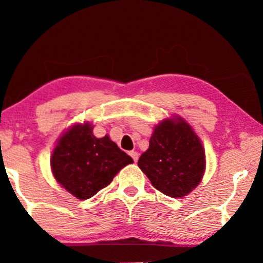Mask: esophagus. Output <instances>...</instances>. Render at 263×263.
Here are the masks:
<instances>
[{"instance_id":"esophagus-1","label":"esophagus","mask_w":263,"mask_h":263,"mask_svg":"<svg viewBox=\"0 0 263 263\" xmlns=\"http://www.w3.org/2000/svg\"><path fill=\"white\" fill-rule=\"evenodd\" d=\"M129 154H130V157L133 158V160H134L135 163H136V161H138V159H139V153L138 152H130Z\"/></svg>"}]
</instances>
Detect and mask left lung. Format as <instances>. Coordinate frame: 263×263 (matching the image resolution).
I'll return each mask as SVG.
<instances>
[{"mask_svg":"<svg viewBox=\"0 0 263 263\" xmlns=\"http://www.w3.org/2000/svg\"><path fill=\"white\" fill-rule=\"evenodd\" d=\"M138 165L154 188L167 196L182 197L202 178L204 152L188 123L165 120L154 129Z\"/></svg>","mask_w":263,"mask_h":263,"instance_id":"8db88e82","label":"left lung"}]
</instances>
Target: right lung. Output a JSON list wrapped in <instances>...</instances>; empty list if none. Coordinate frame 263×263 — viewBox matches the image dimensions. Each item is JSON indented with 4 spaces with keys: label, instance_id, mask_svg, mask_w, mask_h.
Here are the masks:
<instances>
[{
    "label": "right lung",
    "instance_id": "add662e5",
    "mask_svg": "<svg viewBox=\"0 0 263 263\" xmlns=\"http://www.w3.org/2000/svg\"><path fill=\"white\" fill-rule=\"evenodd\" d=\"M57 182L80 200H87L105 188L118 171L133 159L109 136L97 139L88 123L67 132L50 159Z\"/></svg>",
    "mask_w": 263,
    "mask_h": 263
}]
</instances>
